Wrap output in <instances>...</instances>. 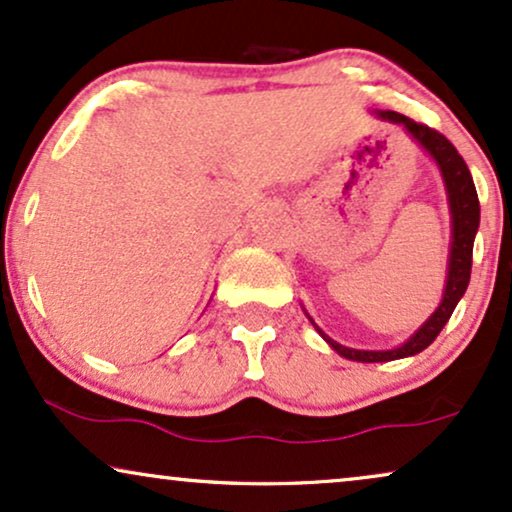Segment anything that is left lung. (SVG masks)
I'll return each mask as SVG.
<instances>
[{"label":"left lung","mask_w":512,"mask_h":512,"mask_svg":"<svg viewBox=\"0 0 512 512\" xmlns=\"http://www.w3.org/2000/svg\"><path fill=\"white\" fill-rule=\"evenodd\" d=\"M380 120L394 122L401 125L420 146L428 151V155L435 160L439 172H442L444 186H446V198H449V210H451V250H449V269H446V286L442 293V302L432 312V316L416 333L411 335L404 345L394 349H352L340 345L328 338L319 326L312 321V316L307 314V319L314 323L316 331L321 333V338L331 345L340 357L352 359V361H364V364H375V361H394L413 357V354L423 352L425 347H430L432 342L446 321L454 314L458 300H461L465 288L470 283V269H472V243H475L477 226H480V200H477L475 184H472V174L465 165V160L458 155V151L444 134H439L437 129H430L428 125H420V122L406 118V115L394 113V111H375Z\"/></svg>","instance_id":"obj_1"}]
</instances>
